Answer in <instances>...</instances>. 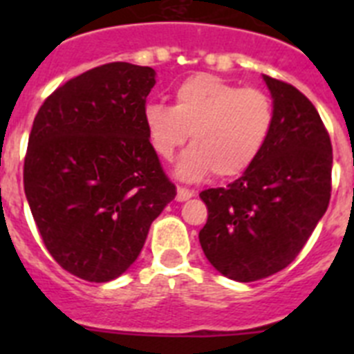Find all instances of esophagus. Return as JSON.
Wrapping results in <instances>:
<instances>
[{
	"label": "esophagus",
	"instance_id": "1",
	"mask_svg": "<svg viewBox=\"0 0 354 354\" xmlns=\"http://www.w3.org/2000/svg\"><path fill=\"white\" fill-rule=\"evenodd\" d=\"M192 196H195V193H193L192 189H187V187L183 186L177 187V202H186V200H189Z\"/></svg>",
	"mask_w": 354,
	"mask_h": 354
}]
</instances>
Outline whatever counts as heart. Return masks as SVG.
Returning a JSON list of instances; mask_svg holds the SVG:
<instances>
[{"label": "heart", "instance_id": "1", "mask_svg": "<svg viewBox=\"0 0 354 354\" xmlns=\"http://www.w3.org/2000/svg\"><path fill=\"white\" fill-rule=\"evenodd\" d=\"M174 99V106L149 102L143 122L150 143L165 159L171 158L189 133L193 145L175 167L180 179H200L211 170L220 179L243 174L259 158L273 129L270 97L212 74L184 80Z\"/></svg>", "mask_w": 354, "mask_h": 354}]
</instances>
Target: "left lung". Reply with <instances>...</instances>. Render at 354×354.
Wrapping results in <instances>:
<instances>
[{
	"label": "left lung",
	"instance_id": "obj_1",
	"mask_svg": "<svg viewBox=\"0 0 354 354\" xmlns=\"http://www.w3.org/2000/svg\"><path fill=\"white\" fill-rule=\"evenodd\" d=\"M264 77L273 97L268 143L227 187L200 193L207 223L198 239L223 277L255 282L296 259L331 195V142L317 109L292 84Z\"/></svg>",
	"mask_w": 354,
	"mask_h": 354
}]
</instances>
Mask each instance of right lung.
I'll return each instance as SVG.
<instances>
[{
  "mask_svg": "<svg viewBox=\"0 0 354 354\" xmlns=\"http://www.w3.org/2000/svg\"><path fill=\"white\" fill-rule=\"evenodd\" d=\"M150 67L113 62L62 84L40 106L24 193L44 245L88 282L126 273L175 198L143 122Z\"/></svg>",
  "mask_w": 354,
  "mask_h": 354,
  "instance_id": "obj_1",
  "label": "right lung"
}]
</instances>
